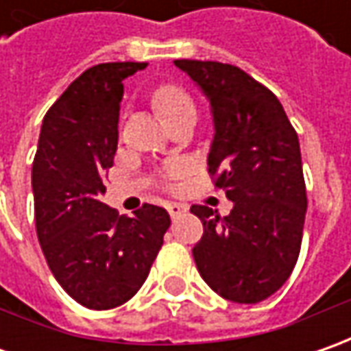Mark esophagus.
Masks as SVG:
<instances>
[{"instance_id":"obj_1","label":"esophagus","mask_w":351,"mask_h":351,"mask_svg":"<svg viewBox=\"0 0 351 351\" xmlns=\"http://www.w3.org/2000/svg\"><path fill=\"white\" fill-rule=\"evenodd\" d=\"M168 213L171 219H176V217H182L187 213V205H182V203H168Z\"/></svg>"}]
</instances>
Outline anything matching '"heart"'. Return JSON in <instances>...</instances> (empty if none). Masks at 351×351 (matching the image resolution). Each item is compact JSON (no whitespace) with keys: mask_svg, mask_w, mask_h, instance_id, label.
Returning <instances> with one entry per match:
<instances>
[{"mask_svg":"<svg viewBox=\"0 0 351 351\" xmlns=\"http://www.w3.org/2000/svg\"><path fill=\"white\" fill-rule=\"evenodd\" d=\"M152 103H154L156 111L164 117L166 123H169L171 119H176L185 111H195L189 95L178 86H162V88L156 89L154 95H152Z\"/></svg>","mask_w":351,"mask_h":351,"instance_id":"obj_1","label":"heart"}]
</instances>
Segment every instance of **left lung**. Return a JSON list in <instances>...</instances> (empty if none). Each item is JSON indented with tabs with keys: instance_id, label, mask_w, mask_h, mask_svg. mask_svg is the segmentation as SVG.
Here are the masks:
<instances>
[{
	"instance_id": "obj_1",
	"label": "left lung",
	"mask_w": 351,
	"mask_h": 351,
	"mask_svg": "<svg viewBox=\"0 0 351 351\" xmlns=\"http://www.w3.org/2000/svg\"><path fill=\"white\" fill-rule=\"evenodd\" d=\"M213 115L209 171L232 201L226 217L205 205L193 246L205 283L232 303H260L287 279L303 240L306 189L295 128L276 95L244 70L223 62L176 60Z\"/></svg>"
}]
</instances>
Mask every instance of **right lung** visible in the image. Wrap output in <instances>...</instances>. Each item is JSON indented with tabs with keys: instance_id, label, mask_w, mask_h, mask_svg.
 Wrapping results in <instances>:
<instances>
[{
	"instance_id": "right-lung-1",
	"label": "right lung",
	"mask_w": 351,
	"mask_h": 351,
	"mask_svg": "<svg viewBox=\"0 0 351 351\" xmlns=\"http://www.w3.org/2000/svg\"><path fill=\"white\" fill-rule=\"evenodd\" d=\"M144 62L86 70L48 109L33 162L36 236L48 267L74 301L107 311L141 289L164 244L166 209L142 205L121 217L105 205L103 178L119 141L123 80Z\"/></svg>"
}]
</instances>
